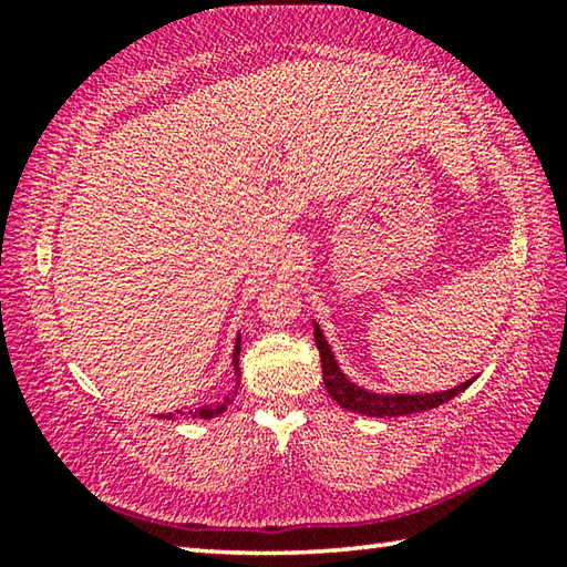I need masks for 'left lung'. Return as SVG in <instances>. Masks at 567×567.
I'll return each instance as SVG.
<instances>
[{
	"instance_id": "obj_1",
	"label": "left lung",
	"mask_w": 567,
	"mask_h": 567,
	"mask_svg": "<svg viewBox=\"0 0 567 567\" xmlns=\"http://www.w3.org/2000/svg\"><path fill=\"white\" fill-rule=\"evenodd\" d=\"M315 328V344H318L320 350V362H322V380H324V388H328L330 398L338 402L340 408L344 410H352V412H360V415H368V417H400V415H412V412H425V410H433L437 405H443V402L457 398L460 392L467 390L473 385V380H465L463 385L457 388H450L443 392H420V395H390V392H372V390H364L360 385H354V382L344 375L340 370L338 360H334L332 348L324 340V334L320 330L318 322H312Z\"/></svg>"
}]
</instances>
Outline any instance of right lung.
<instances>
[{
	"label": "right lung",
	"instance_id": "right-lung-1",
	"mask_svg": "<svg viewBox=\"0 0 567 567\" xmlns=\"http://www.w3.org/2000/svg\"><path fill=\"white\" fill-rule=\"evenodd\" d=\"M239 348H243V342H239V334L235 340V350H233V370H235V380H237V388H239ZM235 398V390L227 392V395L219 400V402H209V405H203V408H192L189 410V417L192 420H207V417H215L219 415V412H225L229 402H233ZM179 415V412H177ZM172 420V412H167V415H159V420Z\"/></svg>",
	"mask_w": 567,
	"mask_h": 567
}]
</instances>
